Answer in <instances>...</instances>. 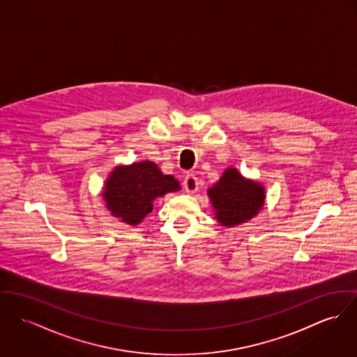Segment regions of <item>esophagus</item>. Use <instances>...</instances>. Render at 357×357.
I'll return each instance as SVG.
<instances>
[{
    "mask_svg": "<svg viewBox=\"0 0 357 357\" xmlns=\"http://www.w3.org/2000/svg\"><path fill=\"white\" fill-rule=\"evenodd\" d=\"M183 188L189 194L198 192V179L194 175H186L183 181Z\"/></svg>",
    "mask_w": 357,
    "mask_h": 357,
    "instance_id": "1",
    "label": "esophagus"
}]
</instances>
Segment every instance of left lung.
<instances>
[{"instance_id":"1","label":"left lung","mask_w":357,"mask_h":357,"mask_svg":"<svg viewBox=\"0 0 357 357\" xmlns=\"http://www.w3.org/2000/svg\"><path fill=\"white\" fill-rule=\"evenodd\" d=\"M215 219L221 227L232 228L255 218L265 205L266 192L261 182L243 176L228 167L219 181L208 189Z\"/></svg>"}]
</instances>
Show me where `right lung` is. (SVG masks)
Returning <instances> with one entry per match:
<instances>
[{
    "label": "right lung",
    "instance_id": "obj_1",
    "mask_svg": "<svg viewBox=\"0 0 357 357\" xmlns=\"http://www.w3.org/2000/svg\"><path fill=\"white\" fill-rule=\"evenodd\" d=\"M182 188L172 175H165L151 160L115 165L103 185L102 197L114 218L130 227L142 222L153 202Z\"/></svg>",
    "mask_w": 357,
    "mask_h": 357
}]
</instances>
